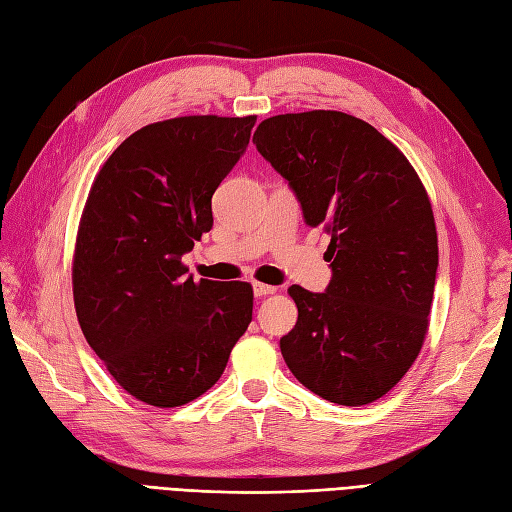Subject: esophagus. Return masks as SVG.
<instances>
[{"mask_svg":"<svg viewBox=\"0 0 512 512\" xmlns=\"http://www.w3.org/2000/svg\"><path fill=\"white\" fill-rule=\"evenodd\" d=\"M252 288H254V297H267V294H273V292H275V288H273V286H269V284H260V282H254V284H252Z\"/></svg>","mask_w":512,"mask_h":512,"instance_id":"1","label":"esophagus"}]
</instances>
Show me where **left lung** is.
Listing matches in <instances>:
<instances>
[{"mask_svg":"<svg viewBox=\"0 0 512 512\" xmlns=\"http://www.w3.org/2000/svg\"><path fill=\"white\" fill-rule=\"evenodd\" d=\"M254 145L292 194L307 226H327L331 282L292 286L299 307L280 339L288 369L339 406L389 393L421 352L438 271L427 192L389 138L339 111L275 115Z\"/></svg>","mask_w":512,"mask_h":512,"instance_id":"8db88e82","label":"left lung"}]
</instances>
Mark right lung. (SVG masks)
Listing matches in <instances>:
<instances>
[{"label":"right lung","instance_id":"right-lung-1","mask_svg":"<svg viewBox=\"0 0 512 512\" xmlns=\"http://www.w3.org/2000/svg\"><path fill=\"white\" fill-rule=\"evenodd\" d=\"M256 117L194 115L128 136L98 173L76 237L74 307L132 397L175 408L220 380L252 322V286L194 277L181 258L213 226L211 196Z\"/></svg>","mask_w":512,"mask_h":512}]
</instances>
